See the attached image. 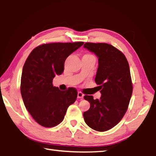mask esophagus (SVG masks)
<instances>
[{
	"label": "esophagus",
	"instance_id": "esophagus-1",
	"mask_svg": "<svg viewBox=\"0 0 156 156\" xmlns=\"http://www.w3.org/2000/svg\"><path fill=\"white\" fill-rule=\"evenodd\" d=\"M83 96H84V94L82 93L81 91L78 92V98H83Z\"/></svg>",
	"mask_w": 156,
	"mask_h": 156
}]
</instances>
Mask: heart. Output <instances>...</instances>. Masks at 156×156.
<instances>
[{
  "instance_id": "obj_1",
  "label": "heart",
  "mask_w": 156,
  "mask_h": 156,
  "mask_svg": "<svg viewBox=\"0 0 156 156\" xmlns=\"http://www.w3.org/2000/svg\"><path fill=\"white\" fill-rule=\"evenodd\" d=\"M84 56H94L93 55L91 54H84Z\"/></svg>"
}]
</instances>
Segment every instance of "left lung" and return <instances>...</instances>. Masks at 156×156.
Here are the masks:
<instances>
[{"label": "left lung", "instance_id": "left-lung-1", "mask_svg": "<svg viewBox=\"0 0 156 156\" xmlns=\"http://www.w3.org/2000/svg\"><path fill=\"white\" fill-rule=\"evenodd\" d=\"M84 47L98 57L95 82L101 89L100 99L85 95L90 108L83 113L84 122L97 131H106L122 120L133 92L130 69L122 51L107 43H85Z\"/></svg>", "mask_w": 156, "mask_h": 156}]
</instances>
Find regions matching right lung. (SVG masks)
Listing matches in <instances>:
<instances>
[{
    "label": "right lung",
    "instance_id": "1",
    "mask_svg": "<svg viewBox=\"0 0 156 156\" xmlns=\"http://www.w3.org/2000/svg\"><path fill=\"white\" fill-rule=\"evenodd\" d=\"M84 44L50 43L34 48L23 68L20 92L30 115L39 125L54 127L62 122L67 108L76 101L77 89L60 91L53 85V79L64 71L65 60Z\"/></svg>",
    "mask_w": 156,
    "mask_h": 156
}]
</instances>
